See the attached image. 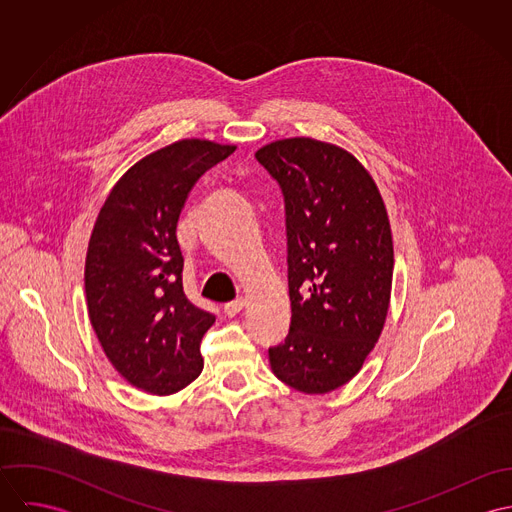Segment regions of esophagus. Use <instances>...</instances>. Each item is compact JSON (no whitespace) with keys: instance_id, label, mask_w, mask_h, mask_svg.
<instances>
[{"instance_id":"34e87169","label":"esophagus","mask_w":512,"mask_h":512,"mask_svg":"<svg viewBox=\"0 0 512 512\" xmlns=\"http://www.w3.org/2000/svg\"><path fill=\"white\" fill-rule=\"evenodd\" d=\"M246 305V301L240 297V299H234V301H228V303H224V313L228 315V317H234L236 313H240L242 311V307Z\"/></svg>"}]
</instances>
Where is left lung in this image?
Instances as JSON below:
<instances>
[{
    "instance_id": "8db88e82",
    "label": "left lung",
    "mask_w": 512,
    "mask_h": 512,
    "mask_svg": "<svg viewBox=\"0 0 512 512\" xmlns=\"http://www.w3.org/2000/svg\"><path fill=\"white\" fill-rule=\"evenodd\" d=\"M286 205L288 337L268 349L274 374L305 394L349 382L380 337L394 248L384 201L345 149L311 138L256 151Z\"/></svg>"
}]
</instances>
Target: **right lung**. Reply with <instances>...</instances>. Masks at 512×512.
I'll list each match as a JSON object with an SVG mask.
<instances>
[{"mask_svg": "<svg viewBox=\"0 0 512 512\" xmlns=\"http://www.w3.org/2000/svg\"><path fill=\"white\" fill-rule=\"evenodd\" d=\"M234 149L181 140L149 153L114 185L94 224L88 317L108 361L149 394L179 392L203 370L201 339L215 315L183 292L175 232L193 185Z\"/></svg>", "mask_w": 512, "mask_h": 512, "instance_id": "add662e5", "label": "right lung"}]
</instances>
